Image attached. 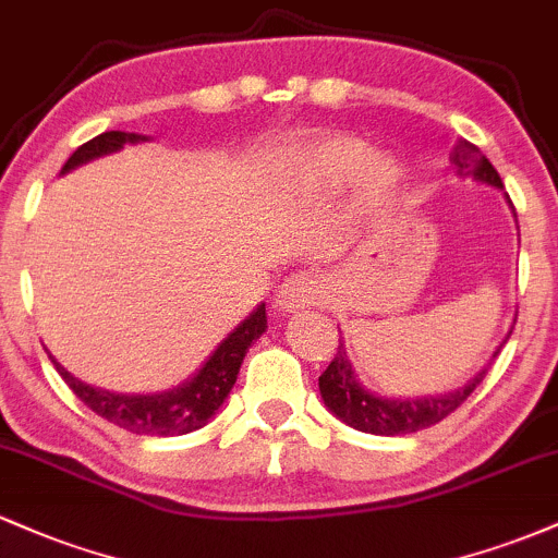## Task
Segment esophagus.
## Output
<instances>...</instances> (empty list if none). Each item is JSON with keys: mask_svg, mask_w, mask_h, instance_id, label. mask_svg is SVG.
<instances>
[{"mask_svg": "<svg viewBox=\"0 0 558 558\" xmlns=\"http://www.w3.org/2000/svg\"><path fill=\"white\" fill-rule=\"evenodd\" d=\"M328 283L315 272H291L283 283L278 286L272 296V310L280 315H293V312L315 310L328 301Z\"/></svg>", "mask_w": 558, "mask_h": 558, "instance_id": "1", "label": "esophagus"}]
</instances>
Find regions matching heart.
I'll use <instances>...</instances> for the list:
<instances>
[{
  "label": "heart",
  "mask_w": 558,
  "mask_h": 558,
  "mask_svg": "<svg viewBox=\"0 0 558 558\" xmlns=\"http://www.w3.org/2000/svg\"><path fill=\"white\" fill-rule=\"evenodd\" d=\"M369 149L362 141L351 138H330L323 144L312 146L306 151L310 168L325 185H341L349 183L351 178L360 172V168L367 162ZM401 185V170L396 162L386 157L369 159L367 168L362 172V198L369 207H380L390 196L399 191Z\"/></svg>",
  "instance_id": "obj_1"
}]
</instances>
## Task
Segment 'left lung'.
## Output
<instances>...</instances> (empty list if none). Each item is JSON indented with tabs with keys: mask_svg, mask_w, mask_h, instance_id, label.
<instances>
[{
	"mask_svg": "<svg viewBox=\"0 0 558 558\" xmlns=\"http://www.w3.org/2000/svg\"><path fill=\"white\" fill-rule=\"evenodd\" d=\"M451 165L457 168L459 175H472L477 183L504 191L501 175H498L496 168L488 162V157L480 155L477 146L470 144V141H459V144L453 146ZM504 196L506 202H509L511 213H514V204H511L509 194ZM509 336L511 330L506 332V338ZM506 338L501 345L506 343ZM338 341H341V338H338ZM501 345L493 351L490 360H496ZM485 373H488V367H483L480 373L472 375L462 388H453L448 390V393L420 396V399H386V396H377L369 388L362 386L354 367H351L349 351H345V345L341 341L336 360H332L328 364V369L319 375V396H323L325 407H328L338 420L345 422V425L354 427V430L373 435H407L417 433L422 427L435 425V422L448 417L453 409L462 407L466 396L483 383Z\"/></svg>",
	"mask_w": 558,
	"mask_h": 558,
	"instance_id": "8db88e82",
	"label": "left lung"
}]
</instances>
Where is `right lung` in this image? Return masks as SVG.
I'll return each mask as SVG.
<instances>
[{
	"label": "right lung",
	"instance_id": "1",
	"mask_svg": "<svg viewBox=\"0 0 558 558\" xmlns=\"http://www.w3.org/2000/svg\"><path fill=\"white\" fill-rule=\"evenodd\" d=\"M141 141H149V136L125 131L101 133V136L86 141V144L70 155L60 175L92 162V159L120 151L125 144H141ZM265 330V304H259L239 328L230 332L226 341H220V345L207 356V362L194 375L185 377L181 386L159 390V393H112V390L94 388L70 375L52 354H49V360H52L57 373L62 375L70 390L92 412L112 422V425L136 435H185L198 430V427H204L215 417L217 409L228 399L230 388L235 386V377H239L248 345L257 341Z\"/></svg>",
	"mask_w": 558,
	"mask_h": 558
}]
</instances>
